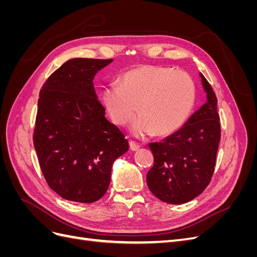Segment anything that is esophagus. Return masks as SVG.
Wrapping results in <instances>:
<instances>
[{
  "label": "esophagus",
  "instance_id": "1",
  "mask_svg": "<svg viewBox=\"0 0 257 257\" xmlns=\"http://www.w3.org/2000/svg\"><path fill=\"white\" fill-rule=\"evenodd\" d=\"M139 148H141V146H139V145H137V144H135L133 142H130V149L132 151H137Z\"/></svg>",
  "mask_w": 257,
  "mask_h": 257
}]
</instances>
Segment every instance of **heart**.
I'll use <instances>...</instances> for the list:
<instances>
[{"instance_id": "heart-1", "label": "heart", "mask_w": 257, "mask_h": 257, "mask_svg": "<svg viewBox=\"0 0 257 257\" xmlns=\"http://www.w3.org/2000/svg\"><path fill=\"white\" fill-rule=\"evenodd\" d=\"M111 120L132 125L136 137L168 135L180 128L189 118L196 100L195 81L184 71L174 67L142 65L125 72L119 84H110L102 93Z\"/></svg>"}]
</instances>
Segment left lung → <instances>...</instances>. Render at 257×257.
<instances>
[{"instance_id":"8db88e82","label":"left lung","mask_w":257,"mask_h":257,"mask_svg":"<svg viewBox=\"0 0 257 257\" xmlns=\"http://www.w3.org/2000/svg\"><path fill=\"white\" fill-rule=\"evenodd\" d=\"M199 76L207 102L181 128L160 143L149 144L154 164L147 174L148 188L167 204H185L198 196L214 172L221 139L217 99L204 75Z\"/></svg>"}]
</instances>
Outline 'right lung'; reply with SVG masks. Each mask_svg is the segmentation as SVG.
Returning a JSON list of instances; mask_svg holds the SVG:
<instances>
[{
	"mask_svg": "<svg viewBox=\"0 0 257 257\" xmlns=\"http://www.w3.org/2000/svg\"><path fill=\"white\" fill-rule=\"evenodd\" d=\"M112 59L75 58L50 75L38 98L33 142L50 189L67 200L91 204L104 196L113 162L128 150L105 116L93 85Z\"/></svg>",
	"mask_w": 257,
	"mask_h": 257,
	"instance_id": "right-lung-1",
	"label": "right lung"
}]
</instances>
